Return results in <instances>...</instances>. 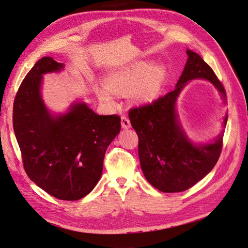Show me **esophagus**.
I'll list each match as a JSON object with an SVG mask.
<instances>
[{
  "label": "esophagus",
  "mask_w": 248,
  "mask_h": 248,
  "mask_svg": "<svg viewBox=\"0 0 248 248\" xmlns=\"http://www.w3.org/2000/svg\"><path fill=\"white\" fill-rule=\"evenodd\" d=\"M121 125H122V128H124V129L130 128L131 124H130L129 119L127 118V117H125V116H122V117H121Z\"/></svg>",
  "instance_id": "esophagus-1"
}]
</instances>
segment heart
<instances>
[{"label":"heart","mask_w":248,"mask_h":248,"mask_svg":"<svg viewBox=\"0 0 248 248\" xmlns=\"http://www.w3.org/2000/svg\"><path fill=\"white\" fill-rule=\"evenodd\" d=\"M130 97L134 102H150L158 96L161 88V73L157 68L147 69L146 65L117 72L109 78L108 87L99 90V97L107 102L114 101L115 93L131 89Z\"/></svg>","instance_id":"b5f03b06"}]
</instances>
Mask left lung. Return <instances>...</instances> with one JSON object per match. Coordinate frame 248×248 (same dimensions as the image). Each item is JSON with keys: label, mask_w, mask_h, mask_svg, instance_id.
I'll return each mask as SVG.
<instances>
[{"label": "left lung", "mask_w": 248, "mask_h": 248, "mask_svg": "<svg viewBox=\"0 0 248 248\" xmlns=\"http://www.w3.org/2000/svg\"><path fill=\"white\" fill-rule=\"evenodd\" d=\"M187 63L176 88L152 103L130 108L128 116L139 137V157L148 182L162 192L190 188L212 170L222 149V136L213 142L196 145L187 138L178 121L176 101L187 81L209 80L227 99L220 80L197 52L186 50ZM224 116L223 127L227 126Z\"/></svg>", "instance_id": "left-lung-1"}]
</instances>
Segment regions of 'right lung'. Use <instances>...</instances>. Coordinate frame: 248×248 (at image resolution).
Here are the masks:
<instances>
[{
	"label": "right lung",
	"mask_w": 248,
	"mask_h": 248,
	"mask_svg": "<svg viewBox=\"0 0 248 248\" xmlns=\"http://www.w3.org/2000/svg\"><path fill=\"white\" fill-rule=\"evenodd\" d=\"M62 63L43 57L22 80L13 104V129L29 178L59 200L77 201L98 183L108 145L121 129L118 115L99 116L84 102L52 116L44 106L42 74Z\"/></svg>",
	"instance_id": "right-lung-1"
}]
</instances>
